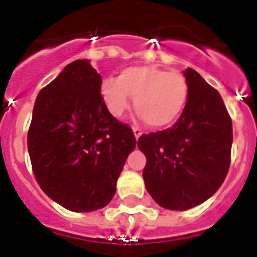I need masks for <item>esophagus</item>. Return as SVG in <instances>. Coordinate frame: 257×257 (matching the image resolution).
Instances as JSON below:
<instances>
[{
    "label": "esophagus",
    "mask_w": 257,
    "mask_h": 257,
    "mask_svg": "<svg viewBox=\"0 0 257 257\" xmlns=\"http://www.w3.org/2000/svg\"><path fill=\"white\" fill-rule=\"evenodd\" d=\"M133 131H134V135H135V138H137V139H138L139 137L142 135V130H141V128H139L138 126L133 127Z\"/></svg>",
    "instance_id": "obj_1"
}]
</instances>
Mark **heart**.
Here are the masks:
<instances>
[{
    "instance_id": "b5f03b06",
    "label": "heart",
    "mask_w": 257,
    "mask_h": 257,
    "mask_svg": "<svg viewBox=\"0 0 257 257\" xmlns=\"http://www.w3.org/2000/svg\"><path fill=\"white\" fill-rule=\"evenodd\" d=\"M100 92L115 118L126 114L133 96L135 108L147 124L162 128L173 124L184 112L189 88L182 73L168 72L154 65H135L123 69L118 79H106Z\"/></svg>"
}]
</instances>
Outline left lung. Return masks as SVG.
<instances>
[{
  "instance_id": "left-lung-1",
  "label": "left lung",
  "mask_w": 257,
  "mask_h": 257,
  "mask_svg": "<svg viewBox=\"0 0 257 257\" xmlns=\"http://www.w3.org/2000/svg\"><path fill=\"white\" fill-rule=\"evenodd\" d=\"M184 75L189 93L178 120L138 139L146 156L147 192L172 210L190 209L213 196L229 170L233 138L232 119L217 89L194 69Z\"/></svg>"
}]
</instances>
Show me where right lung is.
<instances>
[{
  "label": "right lung",
  "mask_w": 257,
  "mask_h": 257,
  "mask_svg": "<svg viewBox=\"0 0 257 257\" xmlns=\"http://www.w3.org/2000/svg\"><path fill=\"white\" fill-rule=\"evenodd\" d=\"M100 87L88 60L73 61L39 92L28 130L37 184L72 212H92L112 200L137 145L133 128L110 114Z\"/></svg>",
  "instance_id": "add662e5"
}]
</instances>
